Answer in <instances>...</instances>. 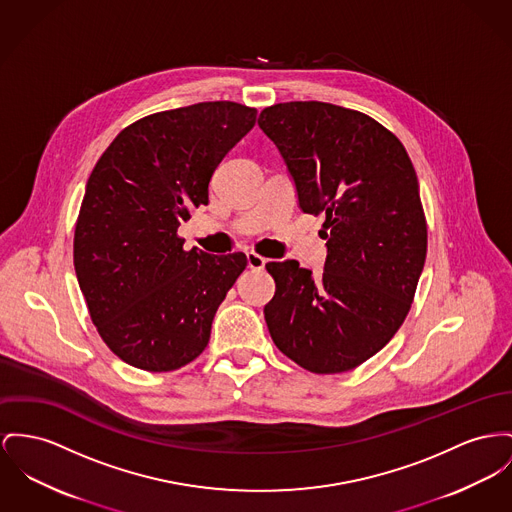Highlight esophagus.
<instances>
[{
	"instance_id": "1",
	"label": "esophagus",
	"mask_w": 512,
	"mask_h": 512,
	"mask_svg": "<svg viewBox=\"0 0 512 512\" xmlns=\"http://www.w3.org/2000/svg\"><path fill=\"white\" fill-rule=\"evenodd\" d=\"M246 262H248L250 270H264V266H266V258H262L256 252H248L246 254Z\"/></svg>"
}]
</instances>
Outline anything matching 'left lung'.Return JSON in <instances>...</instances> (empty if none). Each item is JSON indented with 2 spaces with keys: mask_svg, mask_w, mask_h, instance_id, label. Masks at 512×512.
Returning <instances> with one entry per match:
<instances>
[{
  "mask_svg": "<svg viewBox=\"0 0 512 512\" xmlns=\"http://www.w3.org/2000/svg\"><path fill=\"white\" fill-rule=\"evenodd\" d=\"M258 126L279 149L305 213L326 215L322 277L268 262L264 307L281 353L318 375L371 359L408 316L427 256L417 174L400 139L371 116L318 101L268 106Z\"/></svg>",
  "mask_w": 512,
  "mask_h": 512,
  "instance_id": "8db88e82",
  "label": "left lung"
}]
</instances>
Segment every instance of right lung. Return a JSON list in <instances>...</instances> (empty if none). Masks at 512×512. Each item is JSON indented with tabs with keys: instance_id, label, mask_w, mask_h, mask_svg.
<instances>
[{
	"instance_id": "1",
	"label": "right lung",
	"mask_w": 512,
	"mask_h": 512,
	"mask_svg": "<svg viewBox=\"0 0 512 512\" xmlns=\"http://www.w3.org/2000/svg\"><path fill=\"white\" fill-rule=\"evenodd\" d=\"M231 101L157 112L124 128L87 180L73 266L93 324L128 365L167 373L194 361L246 256L184 250L176 235L209 202V180L256 124Z\"/></svg>"
}]
</instances>
